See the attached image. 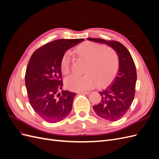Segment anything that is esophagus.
Returning a JSON list of instances; mask_svg holds the SVG:
<instances>
[{
	"instance_id": "esophagus-1",
	"label": "esophagus",
	"mask_w": 159,
	"mask_h": 159,
	"mask_svg": "<svg viewBox=\"0 0 159 159\" xmlns=\"http://www.w3.org/2000/svg\"><path fill=\"white\" fill-rule=\"evenodd\" d=\"M78 93H83V94H89V91H80V92H78Z\"/></svg>"
}]
</instances>
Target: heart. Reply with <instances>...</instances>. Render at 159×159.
<instances>
[{
	"mask_svg": "<svg viewBox=\"0 0 159 159\" xmlns=\"http://www.w3.org/2000/svg\"><path fill=\"white\" fill-rule=\"evenodd\" d=\"M75 52L80 58L86 61L83 76L70 75L65 79L66 87L80 92L91 89L98 83L99 87H106L112 82L117 73L119 57L112 48L97 43L85 41L77 46ZM61 71L63 74L70 71V57L65 54L61 60Z\"/></svg>",
	"mask_w": 159,
	"mask_h": 159,
	"instance_id": "b5f03b06",
	"label": "heart"
}]
</instances>
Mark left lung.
I'll use <instances>...</instances> for the list:
<instances>
[{
    "instance_id": "1",
    "label": "left lung",
    "mask_w": 159,
    "mask_h": 159,
    "mask_svg": "<svg viewBox=\"0 0 159 159\" xmlns=\"http://www.w3.org/2000/svg\"><path fill=\"white\" fill-rule=\"evenodd\" d=\"M94 42L111 47L119 57L117 75L108 87L99 91L102 100L93 107L98 116L110 121H116L123 117L131 107L135 93L137 71L132 56L121 43L102 38H88Z\"/></svg>"
}]
</instances>
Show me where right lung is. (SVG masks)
Here are the masks:
<instances>
[{
    "instance_id": "obj_1",
    "label": "right lung",
    "mask_w": 159,
    "mask_h": 159,
    "mask_svg": "<svg viewBox=\"0 0 159 159\" xmlns=\"http://www.w3.org/2000/svg\"><path fill=\"white\" fill-rule=\"evenodd\" d=\"M84 39H59L44 44L33 53L25 74L28 97L32 107L46 121L54 123L70 114L75 93L61 90L60 64L66 52Z\"/></svg>"
}]
</instances>
